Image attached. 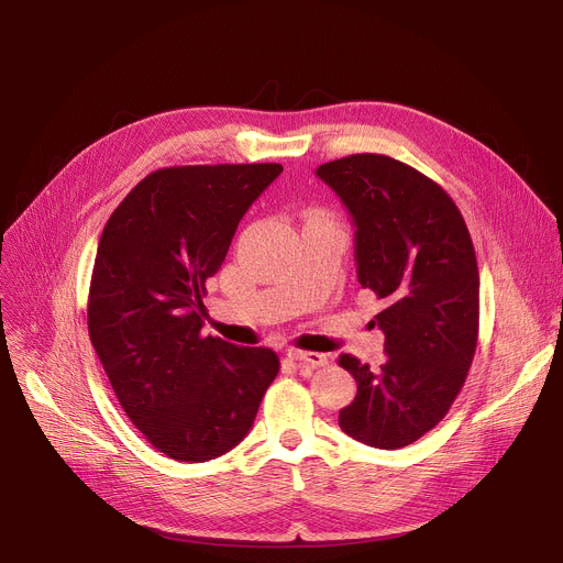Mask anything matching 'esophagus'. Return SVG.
Listing matches in <instances>:
<instances>
[{"instance_id": "1", "label": "esophagus", "mask_w": 563, "mask_h": 563, "mask_svg": "<svg viewBox=\"0 0 563 563\" xmlns=\"http://www.w3.org/2000/svg\"><path fill=\"white\" fill-rule=\"evenodd\" d=\"M287 356L291 361H297L301 365H308V367H327L329 365V356L327 353H317V351H299V349H291Z\"/></svg>"}]
</instances>
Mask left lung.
<instances>
[{
  "instance_id": "obj_1",
  "label": "left lung",
  "mask_w": 563,
  "mask_h": 563,
  "mask_svg": "<svg viewBox=\"0 0 563 563\" xmlns=\"http://www.w3.org/2000/svg\"><path fill=\"white\" fill-rule=\"evenodd\" d=\"M317 175L356 223L358 283L386 303L376 323L388 361L376 372L351 353L338 361L358 383L340 427L369 448L399 450L448 416L475 358V246L450 194L399 159L349 155Z\"/></svg>"
}]
</instances>
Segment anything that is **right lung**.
I'll return each instance as SVG.
<instances>
[{
	"label": "right lung",
	"mask_w": 563,
	"mask_h": 563,
	"mask_svg": "<svg viewBox=\"0 0 563 563\" xmlns=\"http://www.w3.org/2000/svg\"><path fill=\"white\" fill-rule=\"evenodd\" d=\"M280 164L159 168L109 217L88 291V335L132 424L168 459L202 463L251 431L276 351L202 335L210 280Z\"/></svg>",
	"instance_id": "1"
}]
</instances>
